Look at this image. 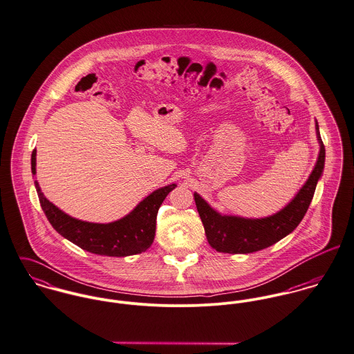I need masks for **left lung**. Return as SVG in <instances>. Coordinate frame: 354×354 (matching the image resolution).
I'll return each instance as SVG.
<instances>
[{
  "label": "left lung",
  "instance_id": "8db88e82",
  "mask_svg": "<svg viewBox=\"0 0 354 354\" xmlns=\"http://www.w3.org/2000/svg\"><path fill=\"white\" fill-rule=\"evenodd\" d=\"M316 136L320 145L315 168L296 196L279 212L265 218H244L237 216H223L194 193L196 210L202 220L209 244L218 252L250 254L273 245L282 237L289 235L306 216L314 196L316 183L324 168L326 151L319 134L316 122Z\"/></svg>",
  "mask_w": 354,
  "mask_h": 354
}]
</instances>
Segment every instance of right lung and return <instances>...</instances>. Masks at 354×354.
<instances>
[{
    "instance_id": "right-lung-1",
    "label": "right lung",
    "mask_w": 354,
    "mask_h": 354,
    "mask_svg": "<svg viewBox=\"0 0 354 354\" xmlns=\"http://www.w3.org/2000/svg\"><path fill=\"white\" fill-rule=\"evenodd\" d=\"M31 171L37 174V151L31 156ZM40 206L53 228L80 248L106 257H129L147 251L153 243L158 207L176 185L161 187L141 201L127 216L109 224L81 221L51 203L35 180Z\"/></svg>"
}]
</instances>
